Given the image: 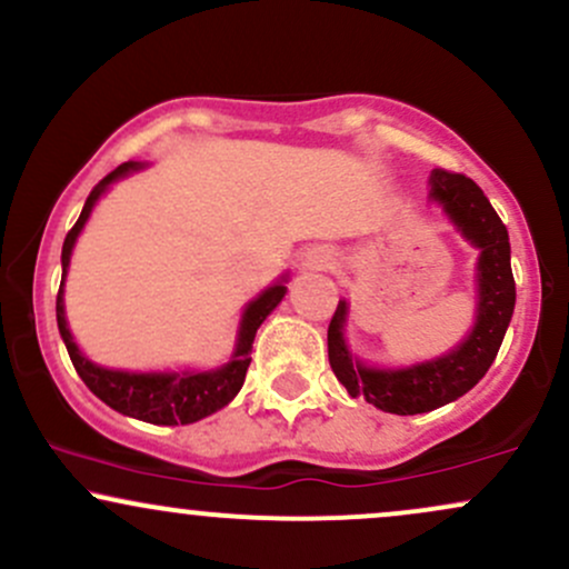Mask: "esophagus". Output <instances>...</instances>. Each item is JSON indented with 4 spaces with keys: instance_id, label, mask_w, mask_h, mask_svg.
I'll return each mask as SVG.
<instances>
[{
    "instance_id": "34e87169",
    "label": "esophagus",
    "mask_w": 569,
    "mask_h": 569,
    "mask_svg": "<svg viewBox=\"0 0 569 569\" xmlns=\"http://www.w3.org/2000/svg\"><path fill=\"white\" fill-rule=\"evenodd\" d=\"M329 253L326 251H310L307 253V259H305V264L307 267H312V270H323V267H329Z\"/></svg>"
}]
</instances>
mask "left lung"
Instances as JSON below:
<instances>
[{
    "label": "left lung",
    "mask_w": 569,
    "mask_h": 569,
    "mask_svg": "<svg viewBox=\"0 0 569 569\" xmlns=\"http://www.w3.org/2000/svg\"><path fill=\"white\" fill-rule=\"evenodd\" d=\"M430 198L439 200L449 219L460 227L479 257V316L471 337L449 356L417 363L409 369H369L352 361L345 348L342 326L348 305L339 299L329 323V363L337 380L348 388L352 398H367L377 409L390 415H422L439 409L455 398L466 396L498 356L502 337L513 316L516 283L511 272V243L498 211L481 187L466 173L433 168Z\"/></svg>",
    "instance_id": "1"
}]
</instances>
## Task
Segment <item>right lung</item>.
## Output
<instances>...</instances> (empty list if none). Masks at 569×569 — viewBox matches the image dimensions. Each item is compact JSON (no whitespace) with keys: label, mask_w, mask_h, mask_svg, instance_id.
Here are the masks:
<instances>
[{"label":"right lung","mask_w":569,"mask_h":569,"mask_svg":"<svg viewBox=\"0 0 569 569\" xmlns=\"http://www.w3.org/2000/svg\"><path fill=\"white\" fill-rule=\"evenodd\" d=\"M136 168H139L136 162H122V166H117L112 173L103 176L101 184L88 194L80 219H77V224L71 227L67 232V240H63V278H67L71 248H74L77 234H80L84 221L90 217V208L96 206V200L101 198L103 189L112 184L114 179L136 171ZM283 293L286 286L278 283L272 286V289H267L262 297L253 299V302L248 305L243 323H240V337L234 356L221 369L198 371V375H192V371H184V375H130V371H112L90 363L88 358L77 350L67 326V316H63V280L56 297V318L58 331H61L63 345H67L77 375L82 377V382L88 385L103 403H109V407L120 411V415L152 422V426H179V422L181 426H189V422H198L202 417L227 407V403L238 396V390L243 388L248 363H251V345L253 337H257V329L262 326L264 318L276 310L280 299H283Z\"/></svg>","instance_id":"right-lung-1"}]
</instances>
